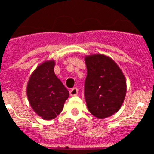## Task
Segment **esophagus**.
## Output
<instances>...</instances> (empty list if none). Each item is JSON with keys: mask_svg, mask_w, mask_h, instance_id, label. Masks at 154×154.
<instances>
[{"mask_svg": "<svg viewBox=\"0 0 154 154\" xmlns=\"http://www.w3.org/2000/svg\"><path fill=\"white\" fill-rule=\"evenodd\" d=\"M78 89L76 87H75V88H73V89H72L70 90V95L71 96H76V95H78Z\"/></svg>", "mask_w": 154, "mask_h": 154, "instance_id": "1", "label": "esophagus"}]
</instances>
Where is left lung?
Wrapping results in <instances>:
<instances>
[{"mask_svg":"<svg viewBox=\"0 0 154 154\" xmlns=\"http://www.w3.org/2000/svg\"><path fill=\"white\" fill-rule=\"evenodd\" d=\"M85 97L87 108L96 118L109 117L121 108L126 93V80L115 61L103 54L86 55Z\"/></svg>","mask_w":154,"mask_h":154,"instance_id":"8db88e82","label":"left lung"}]
</instances>
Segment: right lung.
<instances>
[{
	"instance_id": "obj_1",
	"label": "right lung",
	"mask_w": 154,
	"mask_h": 154,
	"mask_svg": "<svg viewBox=\"0 0 154 154\" xmlns=\"http://www.w3.org/2000/svg\"><path fill=\"white\" fill-rule=\"evenodd\" d=\"M55 62H42L31 73L27 96L34 112L46 120L55 119L63 109L69 92L54 72Z\"/></svg>"
}]
</instances>
